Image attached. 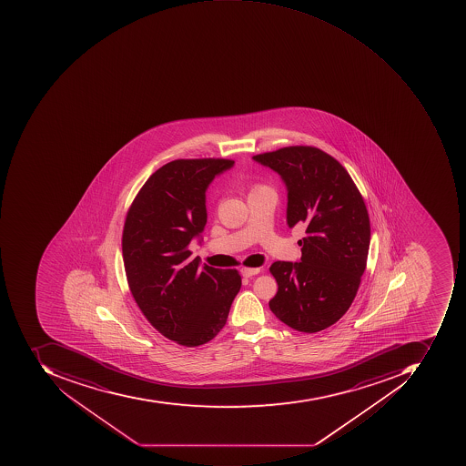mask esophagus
Masks as SVG:
<instances>
[{"label": "esophagus", "mask_w": 466, "mask_h": 466, "mask_svg": "<svg viewBox=\"0 0 466 466\" xmlns=\"http://www.w3.org/2000/svg\"><path fill=\"white\" fill-rule=\"evenodd\" d=\"M260 271V268H244L242 270H240V273H242V276L244 277H252L256 276V274Z\"/></svg>", "instance_id": "34e87169"}]
</instances>
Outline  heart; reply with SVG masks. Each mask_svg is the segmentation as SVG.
<instances>
[{
    "mask_svg": "<svg viewBox=\"0 0 466 466\" xmlns=\"http://www.w3.org/2000/svg\"><path fill=\"white\" fill-rule=\"evenodd\" d=\"M258 189H262V186H258V187H256V189H253V192H255V190H258Z\"/></svg>",
    "mask_w": 466,
    "mask_h": 466,
    "instance_id": "1",
    "label": "heart"
}]
</instances>
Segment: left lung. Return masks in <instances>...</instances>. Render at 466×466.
Segmentation results:
<instances>
[{"label":"left lung","instance_id":"8db88e82","mask_svg":"<svg viewBox=\"0 0 466 466\" xmlns=\"http://www.w3.org/2000/svg\"><path fill=\"white\" fill-rule=\"evenodd\" d=\"M280 175L287 189V224H304L299 262H274L279 284L268 302L281 322L317 333L350 308L370 249L369 211L349 172L315 147H286L253 157Z\"/></svg>","mask_w":466,"mask_h":466}]
</instances>
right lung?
Masks as SVG:
<instances>
[{"instance_id": "obj_1", "label": "right lung", "mask_w": 466, "mask_h": 466, "mask_svg": "<svg viewBox=\"0 0 466 466\" xmlns=\"http://www.w3.org/2000/svg\"><path fill=\"white\" fill-rule=\"evenodd\" d=\"M232 167L219 158L169 162L144 183L126 217L122 249L131 294L149 323L182 346L218 335L242 284L237 270L200 266L189 250L208 222L206 190Z\"/></svg>"}]
</instances>
